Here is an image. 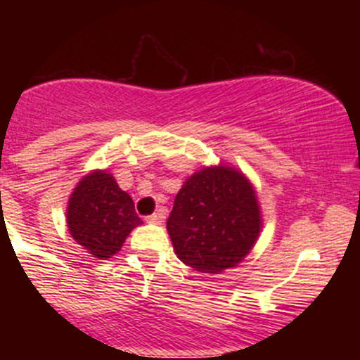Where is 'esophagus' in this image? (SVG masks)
<instances>
[{"label":"esophagus","mask_w":360,"mask_h":360,"mask_svg":"<svg viewBox=\"0 0 360 360\" xmlns=\"http://www.w3.org/2000/svg\"><path fill=\"white\" fill-rule=\"evenodd\" d=\"M146 220H147V223H160V220H162V214L154 213V214H150V217H147Z\"/></svg>","instance_id":"34e87169"}]
</instances>
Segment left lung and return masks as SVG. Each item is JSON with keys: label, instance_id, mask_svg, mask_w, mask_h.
Instances as JSON below:
<instances>
[{"label": "left lung", "instance_id": "8db88e82", "mask_svg": "<svg viewBox=\"0 0 360 360\" xmlns=\"http://www.w3.org/2000/svg\"><path fill=\"white\" fill-rule=\"evenodd\" d=\"M262 230L254 184L229 164L201 167L184 181L167 218L176 255L198 272L220 274L242 262Z\"/></svg>", "mask_w": 360, "mask_h": 360}]
</instances>
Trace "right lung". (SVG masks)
<instances>
[{"label":"right lung","mask_w":360,"mask_h":360,"mask_svg":"<svg viewBox=\"0 0 360 360\" xmlns=\"http://www.w3.org/2000/svg\"><path fill=\"white\" fill-rule=\"evenodd\" d=\"M65 221L74 240L101 260L118 254L131 230L142 225L130 194L105 169L81 177L69 196Z\"/></svg>","instance_id":"obj_1"}]
</instances>
